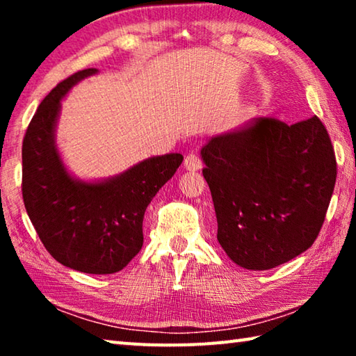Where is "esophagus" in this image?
I'll use <instances>...</instances> for the list:
<instances>
[{
	"label": "esophagus",
	"mask_w": 356,
	"mask_h": 356,
	"mask_svg": "<svg viewBox=\"0 0 356 356\" xmlns=\"http://www.w3.org/2000/svg\"><path fill=\"white\" fill-rule=\"evenodd\" d=\"M184 166H185V170H188V171H200L202 168V163H201L200 156L195 155V154H190V155L185 156Z\"/></svg>",
	"instance_id": "1"
}]
</instances>
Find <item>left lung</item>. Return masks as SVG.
Segmentation results:
<instances>
[{"label":"left lung","mask_w":356,"mask_h":356,"mask_svg":"<svg viewBox=\"0 0 356 356\" xmlns=\"http://www.w3.org/2000/svg\"><path fill=\"white\" fill-rule=\"evenodd\" d=\"M201 159L216 238L238 267H278L314 243L336 182L334 150L321 119L287 125L257 118L210 136Z\"/></svg>","instance_id":"left-lung-1"}]
</instances>
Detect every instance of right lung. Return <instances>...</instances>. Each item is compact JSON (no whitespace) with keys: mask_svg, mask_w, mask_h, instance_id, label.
<instances>
[{"mask_svg":"<svg viewBox=\"0 0 356 356\" xmlns=\"http://www.w3.org/2000/svg\"><path fill=\"white\" fill-rule=\"evenodd\" d=\"M97 74V69L76 72L42 100L23 140L22 191L35 232L59 264L110 275L140 252L144 212L184 156H149L105 179L76 177L58 147V120L70 89Z\"/></svg>","mask_w":356,"mask_h":356,"instance_id":"1","label":"right lung"}]
</instances>
